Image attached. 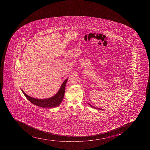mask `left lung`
Listing matches in <instances>:
<instances>
[{"label": "left lung", "mask_w": 150, "mask_h": 150, "mask_svg": "<svg viewBox=\"0 0 150 150\" xmlns=\"http://www.w3.org/2000/svg\"><path fill=\"white\" fill-rule=\"evenodd\" d=\"M88 105H89L90 106H91V107H92V108H96V109H98V110H103V109H102V108H96V107H93V105H91V104H89V103H88Z\"/></svg>", "instance_id": "obj_1"}]
</instances>
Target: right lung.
Here are the masks:
<instances>
[{"instance_id": "add662e5", "label": "right lung", "mask_w": 150, "mask_h": 150, "mask_svg": "<svg viewBox=\"0 0 150 150\" xmlns=\"http://www.w3.org/2000/svg\"><path fill=\"white\" fill-rule=\"evenodd\" d=\"M67 80L68 79H66L63 82L61 88H59V91H58V92L54 96L47 99H39L37 98H33L27 95L23 91H22V89H21V90L27 99L35 105H37L38 107L44 108H54L59 105V104H61L62 100L64 99V92H65V85L67 83Z\"/></svg>"}]
</instances>
